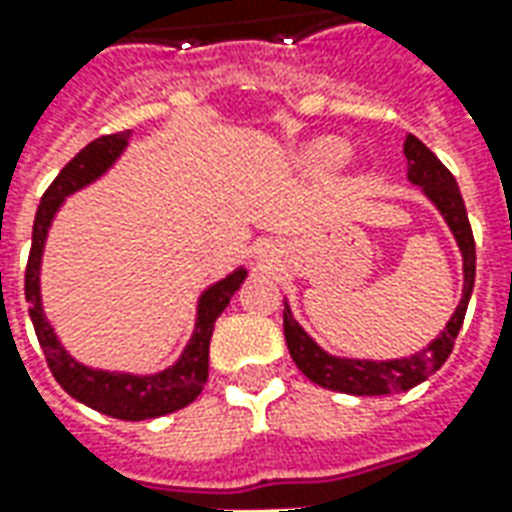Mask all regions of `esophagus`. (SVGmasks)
I'll return each mask as SVG.
<instances>
[{"mask_svg": "<svg viewBox=\"0 0 512 512\" xmlns=\"http://www.w3.org/2000/svg\"><path fill=\"white\" fill-rule=\"evenodd\" d=\"M260 257H271V246H263V249H260Z\"/></svg>", "mask_w": 512, "mask_h": 512, "instance_id": "obj_1", "label": "esophagus"}]
</instances>
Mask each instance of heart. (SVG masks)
I'll list each match as a JSON object with an SVG mask.
<instances>
[{"instance_id":"obj_1","label":"heart","mask_w":512,"mask_h":512,"mask_svg":"<svg viewBox=\"0 0 512 512\" xmlns=\"http://www.w3.org/2000/svg\"><path fill=\"white\" fill-rule=\"evenodd\" d=\"M345 156H348V147H345L340 139H321V142H315V145L307 150V164H310L312 169L326 172V169L340 167L345 161Z\"/></svg>"}]
</instances>
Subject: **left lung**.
<instances>
[{
  "label": "left lung",
  "mask_w": 512,
  "mask_h": 512,
  "mask_svg": "<svg viewBox=\"0 0 512 512\" xmlns=\"http://www.w3.org/2000/svg\"><path fill=\"white\" fill-rule=\"evenodd\" d=\"M403 153L408 161V180L422 189V194L433 202V208L441 213V219L455 235V244L463 257V296L458 307L452 312L447 326L441 334L417 354L403 356V359H348V356H334L323 351L321 345L312 340L310 334L301 329V323L293 318L290 304L285 301V343L293 356V362L312 384L345 392V395H395L406 392L411 386L422 384L425 378L433 376L447 356L452 354L455 337L461 332L463 315L469 307L474 288V235L466 216L461 189L452 178V172L441 164L436 153L419 142L417 136L408 134L403 142Z\"/></svg>",
  "instance_id": "obj_1"
}]
</instances>
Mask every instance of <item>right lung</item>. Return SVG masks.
<instances>
[{
	"instance_id": "obj_1",
	"label": "right lung",
	"mask_w": 512,
	"mask_h": 512,
	"mask_svg": "<svg viewBox=\"0 0 512 512\" xmlns=\"http://www.w3.org/2000/svg\"><path fill=\"white\" fill-rule=\"evenodd\" d=\"M128 139H131V131L93 139L62 167L60 175L46 189L38 205V213H35V227H32V249H29L24 293H27L29 318H32V326L38 334V343L46 354L51 376L57 378V384L68 395L76 397L79 403L101 411L106 417L139 422V419L172 414L178 408L189 406L191 400H197L202 386L208 381V348H211L213 323L230 304L235 290L241 288V282L246 279V268L238 266L233 274H227L224 279L202 290L200 301H197V321H194L191 340L183 348V354L178 356V362L158 370V373L134 376V373L101 370V367L82 365L79 359H73L65 351V345L60 343L54 326L43 312V299H40V266H43L46 238H49L51 222L62 208L65 197L82 191L84 186L95 183L115 167V161L128 147Z\"/></svg>"
}]
</instances>
